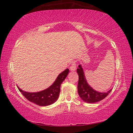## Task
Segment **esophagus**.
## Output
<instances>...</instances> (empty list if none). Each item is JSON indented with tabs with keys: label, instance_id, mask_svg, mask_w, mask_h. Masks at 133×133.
I'll return each mask as SVG.
<instances>
[{
	"label": "esophagus",
	"instance_id": "34e87169",
	"mask_svg": "<svg viewBox=\"0 0 133 133\" xmlns=\"http://www.w3.org/2000/svg\"><path fill=\"white\" fill-rule=\"evenodd\" d=\"M76 62H72V63H71L70 67V69L71 71H75V70L76 69Z\"/></svg>",
	"mask_w": 133,
	"mask_h": 133
}]
</instances>
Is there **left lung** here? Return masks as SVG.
<instances>
[{"label": "left lung", "mask_w": 133, "mask_h": 133, "mask_svg": "<svg viewBox=\"0 0 133 133\" xmlns=\"http://www.w3.org/2000/svg\"><path fill=\"white\" fill-rule=\"evenodd\" d=\"M78 75V93L80 98L85 102L89 103H93L102 100L108 96L111 90H110L106 93H100L94 90L88 84L85 80L84 72L81 65L78 66L77 69Z\"/></svg>", "instance_id": "obj_1"}]
</instances>
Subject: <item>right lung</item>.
Listing matches in <instances>:
<instances>
[{"mask_svg":"<svg viewBox=\"0 0 133 133\" xmlns=\"http://www.w3.org/2000/svg\"><path fill=\"white\" fill-rule=\"evenodd\" d=\"M69 72V69L65 70L58 76L53 84L46 90L36 93H29L24 91L18 87L24 97L29 101L35 103L40 106H47L52 104L57 100L60 91V85L62 82L66 78Z\"/></svg>","mask_w":133,"mask_h":133,"instance_id":"right-lung-1","label":"right lung"}]
</instances>
